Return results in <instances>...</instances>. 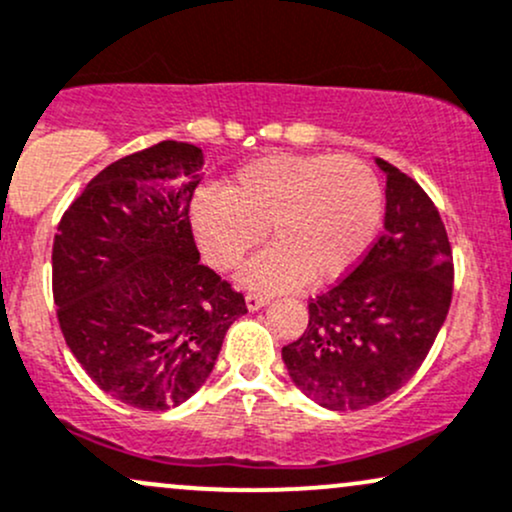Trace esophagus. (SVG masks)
Listing matches in <instances>:
<instances>
[{
    "label": "esophagus",
    "mask_w": 512,
    "mask_h": 512,
    "mask_svg": "<svg viewBox=\"0 0 512 512\" xmlns=\"http://www.w3.org/2000/svg\"><path fill=\"white\" fill-rule=\"evenodd\" d=\"M269 301L267 294H257V291H250V294L245 296V306L250 308V311H257V308H262L265 303Z\"/></svg>",
    "instance_id": "obj_1"
}]
</instances>
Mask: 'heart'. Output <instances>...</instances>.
Segmentation results:
<instances>
[{
    "mask_svg": "<svg viewBox=\"0 0 512 512\" xmlns=\"http://www.w3.org/2000/svg\"><path fill=\"white\" fill-rule=\"evenodd\" d=\"M381 184L350 155L272 153L245 162L223 192L192 201V228L211 267L230 272L262 235L272 247L243 272L257 289L335 282L372 245L381 221Z\"/></svg>",
    "mask_w": 512,
    "mask_h": 512,
    "instance_id": "heart-1",
    "label": "heart"
}]
</instances>
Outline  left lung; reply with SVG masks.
<instances>
[{
    "instance_id": "1",
    "label": "left lung",
    "mask_w": 512,
    "mask_h": 512,
    "mask_svg": "<svg viewBox=\"0 0 512 512\" xmlns=\"http://www.w3.org/2000/svg\"><path fill=\"white\" fill-rule=\"evenodd\" d=\"M386 174L384 233L333 289L308 301V325L282 347L294 384L330 411H362L418 372L452 303L445 223L415 179Z\"/></svg>"
}]
</instances>
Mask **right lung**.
<instances>
[{"label":"right lung","instance_id":"obj_1","mask_svg":"<svg viewBox=\"0 0 512 512\" xmlns=\"http://www.w3.org/2000/svg\"><path fill=\"white\" fill-rule=\"evenodd\" d=\"M204 153L177 140L126 155L70 204L53 240V299L94 384L140 411L201 389L243 294L199 262L189 204Z\"/></svg>","mask_w":512,"mask_h":512}]
</instances>
